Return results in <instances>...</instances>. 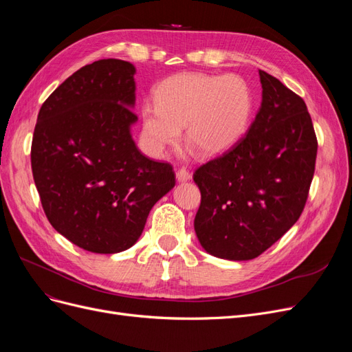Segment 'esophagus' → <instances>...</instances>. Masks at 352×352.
<instances>
[{"instance_id":"esophagus-1","label":"esophagus","mask_w":352,"mask_h":352,"mask_svg":"<svg viewBox=\"0 0 352 352\" xmlns=\"http://www.w3.org/2000/svg\"><path fill=\"white\" fill-rule=\"evenodd\" d=\"M176 179L177 182H186V180L192 179V175H190L186 168H179L176 172Z\"/></svg>"}]
</instances>
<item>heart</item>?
Listing matches in <instances>:
<instances>
[{
	"label": "heart",
	"instance_id": "obj_1",
	"mask_svg": "<svg viewBox=\"0 0 352 352\" xmlns=\"http://www.w3.org/2000/svg\"><path fill=\"white\" fill-rule=\"evenodd\" d=\"M252 94L241 76L185 72L158 85L155 101L142 104V136L148 150L162 157L179 142L182 127L188 142L206 157L229 151L247 132Z\"/></svg>",
	"mask_w": 352,
	"mask_h": 352
}]
</instances>
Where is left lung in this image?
Masks as SVG:
<instances>
[{
    "mask_svg": "<svg viewBox=\"0 0 352 352\" xmlns=\"http://www.w3.org/2000/svg\"><path fill=\"white\" fill-rule=\"evenodd\" d=\"M261 105L243 138L194 173L201 206L194 228L208 254L258 257L300 219L310 189L317 140L301 97L258 70Z\"/></svg>",
    "mask_w": 352,
    "mask_h": 352,
    "instance_id": "8db88e82",
    "label": "left lung"
}]
</instances>
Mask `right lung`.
<instances>
[{"label":"right lung","instance_id":"1","mask_svg":"<svg viewBox=\"0 0 352 352\" xmlns=\"http://www.w3.org/2000/svg\"><path fill=\"white\" fill-rule=\"evenodd\" d=\"M135 73L129 61H94L38 114L30 162L42 208L60 235L91 252L129 250L176 184L172 166L146 158L132 138Z\"/></svg>","mask_w":352,"mask_h":352}]
</instances>
